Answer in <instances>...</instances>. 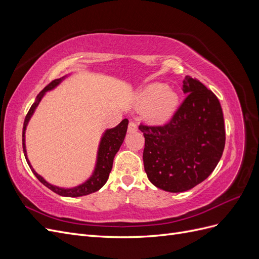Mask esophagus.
<instances>
[{
  "instance_id": "1",
  "label": "esophagus",
  "mask_w": 259,
  "mask_h": 259,
  "mask_svg": "<svg viewBox=\"0 0 259 259\" xmlns=\"http://www.w3.org/2000/svg\"><path fill=\"white\" fill-rule=\"evenodd\" d=\"M128 133H133V132H136L137 131V124L135 122H130L128 124V127H127Z\"/></svg>"
}]
</instances>
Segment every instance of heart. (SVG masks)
I'll use <instances>...</instances> for the list:
<instances>
[{
  "label": "heart",
  "instance_id": "b5f03b06",
  "mask_svg": "<svg viewBox=\"0 0 259 259\" xmlns=\"http://www.w3.org/2000/svg\"><path fill=\"white\" fill-rule=\"evenodd\" d=\"M136 106L145 108V119L154 124L166 122L174 113L178 104V96L175 91L163 83L149 84L140 91L135 97Z\"/></svg>",
  "mask_w": 259,
  "mask_h": 259
}]
</instances>
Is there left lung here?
<instances>
[{
  "instance_id": "obj_1",
  "label": "left lung",
  "mask_w": 259,
  "mask_h": 259,
  "mask_svg": "<svg viewBox=\"0 0 259 259\" xmlns=\"http://www.w3.org/2000/svg\"><path fill=\"white\" fill-rule=\"evenodd\" d=\"M186 99L170 121L161 126L139 125L149 180L168 192H184L205 180L221 160L226 132L222 106L199 80L183 81Z\"/></svg>"
}]
</instances>
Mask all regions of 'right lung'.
<instances>
[{"label":"right lung","mask_w":259,"mask_h":259,"mask_svg":"<svg viewBox=\"0 0 259 259\" xmlns=\"http://www.w3.org/2000/svg\"><path fill=\"white\" fill-rule=\"evenodd\" d=\"M67 76V75H66ZM66 76H62L60 79H56L52 81L48 86H45L44 90L40 92V94L36 96V99L33 103V105L31 106L30 110L28 111L25 122H23V128H22V148H23V153H25V158L27 160V163L29 164V166L32 170V173L35 175V177L40 180V182L45 186L48 187L49 189L54 191L55 193H57L59 195H62V197H70V198H75V197H82V195H88L90 193L96 192L98 191L101 187H103L109 178V174L112 169V164H113V159L116 152L119 151V149L121 145L124 142L125 135H126V131H127V125H128V120L124 119L119 125H116L113 128H109L107 130L103 137H101L99 148H98V152H97V162H96V166L95 169H94L93 175L86 180L85 183L73 187V188H60L57 186H53L50 183L46 182V180L38 175L36 171L33 169V167L31 166V164L28 160L27 156V150H26V144H25V133L27 125L29 123V120L31 119V116L34 113L36 107L40 104V101L42 100L43 96L45 95L46 92H49L53 89L56 88V86L65 79Z\"/></svg>","instance_id":"obj_1"}]
</instances>
